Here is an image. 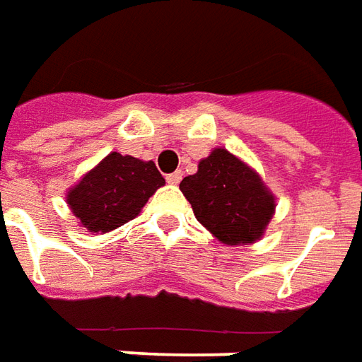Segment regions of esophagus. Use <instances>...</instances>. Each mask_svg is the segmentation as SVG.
Here are the masks:
<instances>
[{"instance_id": "1", "label": "esophagus", "mask_w": 362, "mask_h": 362, "mask_svg": "<svg viewBox=\"0 0 362 362\" xmlns=\"http://www.w3.org/2000/svg\"><path fill=\"white\" fill-rule=\"evenodd\" d=\"M165 179H168L169 185H177V183H179L181 179H183V173H181V171H175V173H169Z\"/></svg>"}]
</instances>
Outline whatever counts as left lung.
<instances>
[{"instance_id": "obj_1", "label": "left lung", "mask_w": 362, "mask_h": 362, "mask_svg": "<svg viewBox=\"0 0 362 362\" xmlns=\"http://www.w3.org/2000/svg\"><path fill=\"white\" fill-rule=\"evenodd\" d=\"M179 189L197 220L228 245L257 242L275 212V197L263 179L224 148L199 161V171Z\"/></svg>"}]
</instances>
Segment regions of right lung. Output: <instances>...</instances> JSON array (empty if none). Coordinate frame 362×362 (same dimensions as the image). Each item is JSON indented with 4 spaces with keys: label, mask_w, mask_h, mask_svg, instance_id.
Returning a JSON list of instances; mask_svg holds the SVG:
<instances>
[{
    "label": "right lung",
    "mask_w": 362,
    "mask_h": 362,
    "mask_svg": "<svg viewBox=\"0 0 362 362\" xmlns=\"http://www.w3.org/2000/svg\"><path fill=\"white\" fill-rule=\"evenodd\" d=\"M161 185L165 179L153 161L112 152L71 187L66 201L81 226L105 234L138 216Z\"/></svg>",
    "instance_id": "add662e5"
}]
</instances>
